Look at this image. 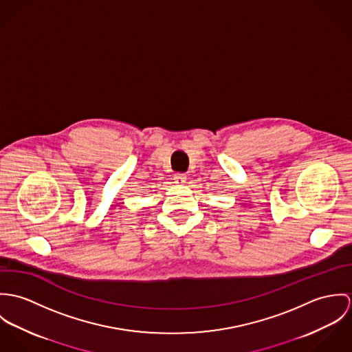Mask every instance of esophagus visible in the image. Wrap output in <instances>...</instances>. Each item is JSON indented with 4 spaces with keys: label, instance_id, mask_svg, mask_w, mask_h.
I'll list each match as a JSON object with an SVG mask.
<instances>
[{
    "label": "esophagus",
    "instance_id": "1",
    "mask_svg": "<svg viewBox=\"0 0 352 352\" xmlns=\"http://www.w3.org/2000/svg\"><path fill=\"white\" fill-rule=\"evenodd\" d=\"M174 181H175V184H179V185L185 184V182H186V174H184V173H175V174H174Z\"/></svg>",
    "mask_w": 352,
    "mask_h": 352
}]
</instances>
